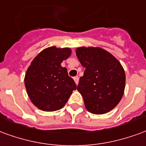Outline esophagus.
I'll return each mask as SVG.
<instances>
[{
  "instance_id": "esophagus-1",
  "label": "esophagus",
  "mask_w": 146,
  "mask_h": 146,
  "mask_svg": "<svg viewBox=\"0 0 146 146\" xmlns=\"http://www.w3.org/2000/svg\"><path fill=\"white\" fill-rule=\"evenodd\" d=\"M78 80H79V79H78V78L74 77V82H75V84H76V85H78Z\"/></svg>"
}]
</instances>
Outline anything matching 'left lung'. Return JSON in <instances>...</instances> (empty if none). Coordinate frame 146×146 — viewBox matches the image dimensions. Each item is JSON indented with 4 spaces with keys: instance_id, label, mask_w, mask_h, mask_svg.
<instances>
[{
    "instance_id": "1",
    "label": "left lung",
    "mask_w": 146,
    "mask_h": 146,
    "mask_svg": "<svg viewBox=\"0 0 146 146\" xmlns=\"http://www.w3.org/2000/svg\"><path fill=\"white\" fill-rule=\"evenodd\" d=\"M78 60L86 68L77 90L86 110L94 114L109 112L119 104L125 88V72L119 60L100 47L76 49Z\"/></svg>"
}]
</instances>
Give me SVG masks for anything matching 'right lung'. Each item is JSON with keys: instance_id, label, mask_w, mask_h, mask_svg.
<instances>
[{"instance_id": "1", "label": "right lung", "mask_w": 146, "mask_h": 146, "mask_svg": "<svg viewBox=\"0 0 146 146\" xmlns=\"http://www.w3.org/2000/svg\"><path fill=\"white\" fill-rule=\"evenodd\" d=\"M72 54L68 47L50 46L35 57L26 71L25 86L31 102L43 111H55L64 107L76 89L61 63Z\"/></svg>"}]
</instances>
